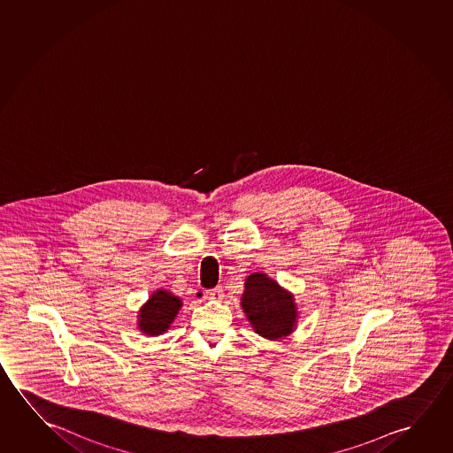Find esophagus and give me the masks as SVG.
<instances>
[{
  "instance_id": "1",
  "label": "esophagus",
  "mask_w": 453,
  "mask_h": 453,
  "mask_svg": "<svg viewBox=\"0 0 453 453\" xmlns=\"http://www.w3.org/2000/svg\"><path fill=\"white\" fill-rule=\"evenodd\" d=\"M221 296H223V288L221 287H215L211 290H207V298L209 300H221Z\"/></svg>"
}]
</instances>
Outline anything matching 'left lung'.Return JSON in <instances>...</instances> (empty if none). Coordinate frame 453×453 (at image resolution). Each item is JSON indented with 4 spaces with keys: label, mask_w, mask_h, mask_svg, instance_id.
Wrapping results in <instances>:
<instances>
[{
    "label": "left lung",
    "mask_w": 453,
    "mask_h": 453,
    "mask_svg": "<svg viewBox=\"0 0 453 453\" xmlns=\"http://www.w3.org/2000/svg\"><path fill=\"white\" fill-rule=\"evenodd\" d=\"M242 309L254 331L270 341L292 334L298 319L292 293L265 273H252L244 280Z\"/></svg>",
    "instance_id": "obj_1"
}]
</instances>
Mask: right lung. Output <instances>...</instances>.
Listing matches in <instances>:
<instances>
[{"label":"right lung","instance_id":"right-lung-1","mask_svg":"<svg viewBox=\"0 0 453 453\" xmlns=\"http://www.w3.org/2000/svg\"><path fill=\"white\" fill-rule=\"evenodd\" d=\"M181 300L167 290L152 293L146 304L141 307L138 327L147 335L165 334L180 311Z\"/></svg>","mask_w":453,"mask_h":453}]
</instances>
